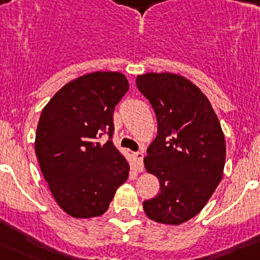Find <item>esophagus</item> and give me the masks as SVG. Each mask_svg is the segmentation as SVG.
I'll use <instances>...</instances> for the list:
<instances>
[{"instance_id": "1", "label": "esophagus", "mask_w": 260, "mask_h": 260, "mask_svg": "<svg viewBox=\"0 0 260 260\" xmlns=\"http://www.w3.org/2000/svg\"><path fill=\"white\" fill-rule=\"evenodd\" d=\"M143 152H135L134 153V158H135V162H137V167H138V171L142 172L143 171Z\"/></svg>"}]
</instances>
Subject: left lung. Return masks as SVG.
Masks as SVG:
<instances>
[{"mask_svg":"<svg viewBox=\"0 0 260 260\" xmlns=\"http://www.w3.org/2000/svg\"><path fill=\"white\" fill-rule=\"evenodd\" d=\"M157 119V135L144 167L157 177L160 192L143 202L151 220L180 225L198 215L222 178L225 139L212 105L189 79L172 73L137 77Z\"/></svg>","mask_w":260,"mask_h":260,"instance_id":"8db88e82","label":"left lung"}]
</instances>
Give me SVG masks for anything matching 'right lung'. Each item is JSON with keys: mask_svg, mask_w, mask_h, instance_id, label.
<instances>
[{"mask_svg": "<svg viewBox=\"0 0 260 260\" xmlns=\"http://www.w3.org/2000/svg\"><path fill=\"white\" fill-rule=\"evenodd\" d=\"M127 89L121 73L96 71L65 84L41 112L39 165L53 198L73 217L103 215L127 180L130 167L112 141L114 108Z\"/></svg>", "mask_w": 260, "mask_h": 260, "instance_id": "1", "label": "right lung"}]
</instances>
